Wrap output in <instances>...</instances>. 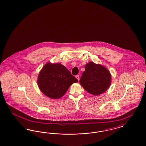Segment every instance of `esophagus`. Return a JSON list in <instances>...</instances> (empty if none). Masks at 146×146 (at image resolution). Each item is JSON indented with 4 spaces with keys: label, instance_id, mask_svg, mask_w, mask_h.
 Here are the masks:
<instances>
[{
    "label": "esophagus",
    "instance_id": "34e87169",
    "mask_svg": "<svg viewBox=\"0 0 146 146\" xmlns=\"http://www.w3.org/2000/svg\"><path fill=\"white\" fill-rule=\"evenodd\" d=\"M76 78L78 79V80L79 81V79H80V78H79V75H77V76H76Z\"/></svg>",
    "mask_w": 146,
    "mask_h": 146
}]
</instances>
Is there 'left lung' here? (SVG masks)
Masks as SVG:
<instances>
[{
    "label": "left lung",
    "instance_id": "obj_1",
    "mask_svg": "<svg viewBox=\"0 0 146 146\" xmlns=\"http://www.w3.org/2000/svg\"><path fill=\"white\" fill-rule=\"evenodd\" d=\"M85 69L79 82L88 92L98 96L108 89L111 84V76L106 67L90 62L86 64Z\"/></svg>",
    "mask_w": 146,
    "mask_h": 146
}]
</instances>
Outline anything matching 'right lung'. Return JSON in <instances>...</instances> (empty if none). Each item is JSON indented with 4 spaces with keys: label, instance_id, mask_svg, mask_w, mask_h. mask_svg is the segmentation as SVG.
<instances>
[{
    "label": "right lung",
    "instance_id": "add662e5",
    "mask_svg": "<svg viewBox=\"0 0 146 146\" xmlns=\"http://www.w3.org/2000/svg\"><path fill=\"white\" fill-rule=\"evenodd\" d=\"M78 82L70 71L59 63L48 62L41 70L37 84L41 92L52 99H59L66 93L71 85Z\"/></svg>",
    "mask_w": 146,
    "mask_h": 146
}]
</instances>
